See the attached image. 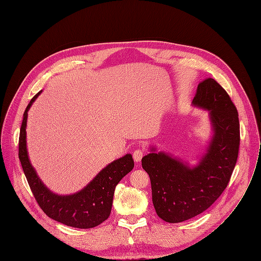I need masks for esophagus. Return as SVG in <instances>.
<instances>
[{
    "instance_id": "34e87169",
    "label": "esophagus",
    "mask_w": 261,
    "mask_h": 261,
    "mask_svg": "<svg viewBox=\"0 0 261 261\" xmlns=\"http://www.w3.org/2000/svg\"><path fill=\"white\" fill-rule=\"evenodd\" d=\"M145 155V150L144 149H137L134 151V154H133V157H134V160L136 162H140L142 160V158L144 157Z\"/></svg>"
}]
</instances>
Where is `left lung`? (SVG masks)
I'll return each mask as SVG.
<instances>
[{
  "label": "left lung",
  "mask_w": 261,
  "mask_h": 261,
  "mask_svg": "<svg viewBox=\"0 0 261 261\" xmlns=\"http://www.w3.org/2000/svg\"><path fill=\"white\" fill-rule=\"evenodd\" d=\"M193 105L209 111L213 136L199 163L190 167L164 152L147 154L142 166L151 180L157 215L170 223L181 222L209 208L226 188L240 146L236 106L213 79L198 85Z\"/></svg>",
  "instance_id": "1"
}]
</instances>
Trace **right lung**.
Instances as JSON below:
<instances>
[{
    "label": "right lung",
    "instance_id": "1",
    "mask_svg": "<svg viewBox=\"0 0 261 261\" xmlns=\"http://www.w3.org/2000/svg\"><path fill=\"white\" fill-rule=\"evenodd\" d=\"M41 92L31 100L23 113L18 151L23 172L38 204L50 218L72 227H95L109 217L115 187L134 168L133 157L130 154H126L114 160L103 168L82 191L75 194L61 196L52 193L43 184L32 166L27 149L28 112Z\"/></svg>",
    "mask_w": 261,
    "mask_h": 261
}]
</instances>
